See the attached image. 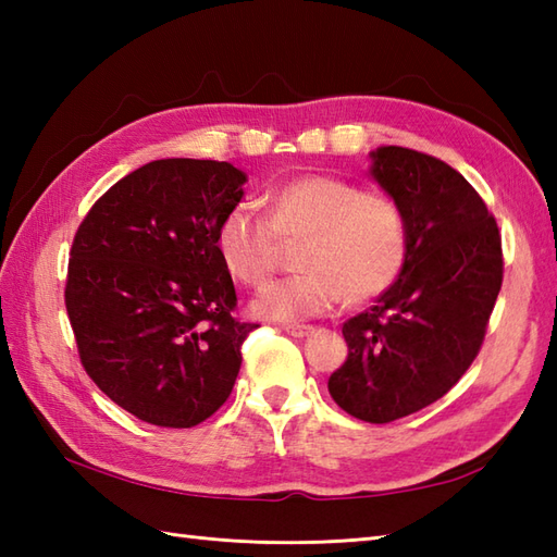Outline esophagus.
I'll return each mask as SVG.
<instances>
[{
  "mask_svg": "<svg viewBox=\"0 0 557 557\" xmlns=\"http://www.w3.org/2000/svg\"><path fill=\"white\" fill-rule=\"evenodd\" d=\"M282 330H285V333H287V335H292V337H306V335H311V333H313V327H311V325H299V323L282 325Z\"/></svg>",
  "mask_w": 557,
  "mask_h": 557,
  "instance_id": "obj_1",
  "label": "esophagus"
}]
</instances>
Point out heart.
I'll return each instance as SVG.
<instances>
[{"label": "heart", "instance_id": "1", "mask_svg": "<svg viewBox=\"0 0 557 557\" xmlns=\"http://www.w3.org/2000/svg\"><path fill=\"white\" fill-rule=\"evenodd\" d=\"M268 218L253 203H234L215 227V253L227 275L260 285L277 258L280 239L306 234L299 275L270 282L251 299L265 321L301 323L351 304L381 297L401 275L409 253L405 210L385 194L361 191L339 176L306 174L265 196Z\"/></svg>", "mask_w": 557, "mask_h": 557}]
</instances>
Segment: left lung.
<instances>
[{
  "mask_svg": "<svg viewBox=\"0 0 557 557\" xmlns=\"http://www.w3.org/2000/svg\"><path fill=\"white\" fill-rule=\"evenodd\" d=\"M369 174L405 210L409 253L373 309L342 327L349 357L327 389L351 417L387 423L441 399L476 359L503 285V248L486 203L443 160L381 146Z\"/></svg>",
  "mask_w": 557,
  "mask_h": 557,
  "instance_id": "obj_1",
  "label": "left lung"
}]
</instances>
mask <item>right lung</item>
<instances>
[{
  "label": "right lung",
  "mask_w": 557,
  "mask_h": 557,
  "mask_svg": "<svg viewBox=\"0 0 557 557\" xmlns=\"http://www.w3.org/2000/svg\"><path fill=\"white\" fill-rule=\"evenodd\" d=\"M246 182L230 162H148L76 232L64 299L81 363L140 421L191 429L232 393L256 325L232 318L234 282L212 239Z\"/></svg>",
  "instance_id": "obj_1"
}]
</instances>
